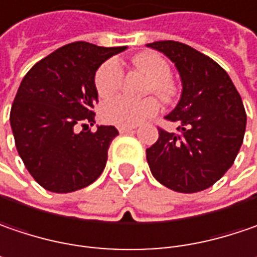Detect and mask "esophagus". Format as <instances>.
<instances>
[{
    "mask_svg": "<svg viewBox=\"0 0 257 257\" xmlns=\"http://www.w3.org/2000/svg\"><path fill=\"white\" fill-rule=\"evenodd\" d=\"M134 126H120L119 128V132L120 134H129V132H134Z\"/></svg>",
    "mask_w": 257,
    "mask_h": 257,
    "instance_id": "1",
    "label": "esophagus"
}]
</instances>
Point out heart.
Returning a JSON list of instances; mask_svg holds the SVG:
<instances>
[{"label":"heart","mask_w":257,"mask_h":257,"mask_svg":"<svg viewBox=\"0 0 257 257\" xmlns=\"http://www.w3.org/2000/svg\"><path fill=\"white\" fill-rule=\"evenodd\" d=\"M134 67L141 69L150 77L147 85L148 93H156L163 100H170L176 94V87L172 77L169 62L159 53H140L132 58ZM123 83V71L117 61L109 59L103 62L94 75V87L98 97L112 98L117 94ZM160 104L154 97H147L140 101H134L125 97H117L101 106V119L106 123L116 126H137L147 119L159 113Z\"/></svg>","instance_id":"obj_1"}]
</instances>
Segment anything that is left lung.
<instances>
[{
	"instance_id": "left-lung-1",
	"label": "left lung",
	"mask_w": 257,
	"mask_h": 257,
	"mask_svg": "<svg viewBox=\"0 0 257 257\" xmlns=\"http://www.w3.org/2000/svg\"><path fill=\"white\" fill-rule=\"evenodd\" d=\"M174 62L182 78V97L169 122L177 132L159 128V140L147 148L153 176L166 188L195 193L212 186L233 166L243 144L246 110L225 69L185 43H148Z\"/></svg>"
}]
</instances>
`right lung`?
<instances>
[{
	"label": "right lung",
	"instance_id": "1",
	"mask_svg": "<svg viewBox=\"0 0 257 257\" xmlns=\"http://www.w3.org/2000/svg\"><path fill=\"white\" fill-rule=\"evenodd\" d=\"M125 49L74 42L40 59L24 75L10 123L19 156L42 188L75 192L103 173L107 150L119 132L104 125L94 132L88 129L96 122L98 101L94 75L106 59Z\"/></svg>",
	"mask_w": 257,
	"mask_h": 257
}]
</instances>
